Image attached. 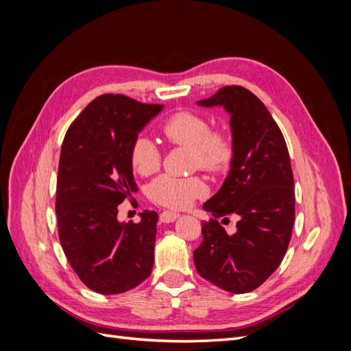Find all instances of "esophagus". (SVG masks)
I'll return each instance as SVG.
<instances>
[{
    "label": "esophagus",
    "mask_w": 351,
    "mask_h": 351,
    "mask_svg": "<svg viewBox=\"0 0 351 351\" xmlns=\"http://www.w3.org/2000/svg\"><path fill=\"white\" fill-rule=\"evenodd\" d=\"M180 215L176 214V212H171V210H164L161 212V215H159V219H161V222H165V224H168V222H174Z\"/></svg>",
    "instance_id": "obj_1"
}]
</instances>
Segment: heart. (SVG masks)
Listing matches in <instances>:
<instances>
[{
	"mask_svg": "<svg viewBox=\"0 0 351 351\" xmlns=\"http://www.w3.org/2000/svg\"><path fill=\"white\" fill-rule=\"evenodd\" d=\"M161 132L169 143L192 147L193 164L210 173L226 169L234 156V143L224 132H210V123L193 111H177L162 123ZM130 162L136 173L151 176L161 165L155 142L145 134L134 139L130 149ZM206 193V186L197 177L180 178L164 174L147 187V196L158 205L171 209H184Z\"/></svg>",
	"mask_w": 351,
	"mask_h": 351,
	"instance_id": "heart-1",
	"label": "heart"
}]
</instances>
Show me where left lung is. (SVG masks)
<instances>
[{"label": "left lung", "mask_w": 351, "mask_h": 351, "mask_svg": "<svg viewBox=\"0 0 351 351\" xmlns=\"http://www.w3.org/2000/svg\"><path fill=\"white\" fill-rule=\"evenodd\" d=\"M197 105L230 114L234 143L228 176L204 209L222 222L228 215L239 221L234 234L218 219L202 224L196 271L222 290L249 293L280 267L291 239L295 197L289 149L267 107L247 89L221 88Z\"/></svg>", "instance_id": "1"}]
</instances>
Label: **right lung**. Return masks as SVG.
<instances>
[{"label": "right lung", "mask_w": 351, "mask_h": 351, "mask_svg": "<svg viewBox=\"0 0 351 351\" xmlns=\"http://www.w3.org/2000/svg\"><path fill=\"white\" fill-rule=\"evenodd\" d=\"M164 105L123 95L93 99L62 141L56 212L60 243L74 272L99 294L129 291L149 277L158 214L120 222L119 205L137 190L130 149Z\"/></svg>", "instance_id": "1"}]
</instances>
